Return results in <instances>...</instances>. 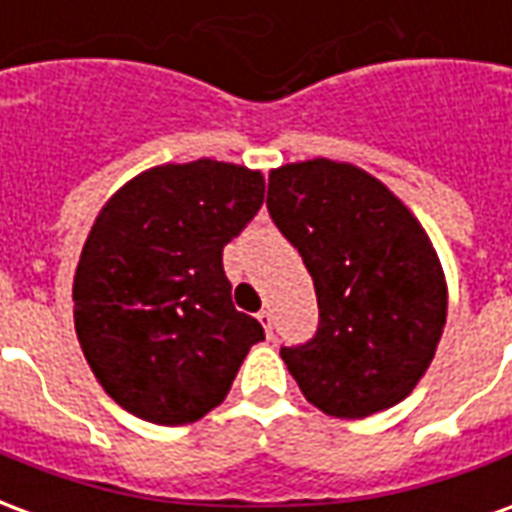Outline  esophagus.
Segmentation results:
<instances>
[{"label": "esophagus", "instance_id": "34e87169", "mask_svg": "<svg viewBox=\"0 0 512 512\" xmlns=\"http://www.w3.org/2000/svg\"><path fill=\"white\" fill-rule=\"evenodd\" d=\"M257 321L263 323V329H266L268 337L274 334V315H271V310H260V312H257Z\"/></svg>", "mask_w": 512, "mask_h": 512}]
</instances>
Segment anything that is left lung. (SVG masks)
I'll list each match as a JSON object with an SVG mask.
<instances>
[{"label":"left lung","mask_w":512,"mask_h":512,"mask_svg":"<svg viewBox=\"0 0 512 512\" xmlns=\"http://www.w3.org/2000/svg\"><path fill=\"white\" fill-rule=\"evenodd\" d=\"M266 205L318 296L312 340L279 351L304 397L340 419L400 403L447 321V285L422 224L381 180L329 158L274 169Z\"/></svg>","instance_id":"8db88e82"}]
</instances>
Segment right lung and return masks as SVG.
I'll return each instance as SVG.
<instances>
[{
    "label": "right lung",
    "mask_w": 512,
    "mask_h": 512,
    "mask_svg": "<svg viewBox=\"0 0 512 512\" xmlns=\"http://www.w3.org/2000/svg\"><path fill=\"white\" fill-rule=\"evenodd\" d=\"M263 197L260 172L200 158L147 169L98 213L76 266L73 321L95 378L134 417H205L266 340L235 310L222 266Z\"/></svg>",
    "instance_id": "obj_1"
}]
</instances>
